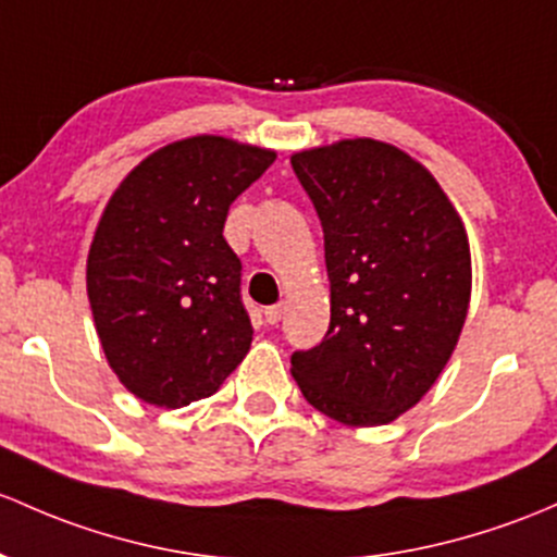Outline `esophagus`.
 Listing matches in <instances>:
<instances>
[{"label":"esophagus","instance_id":"1","mask_svg":"<svg viewBox=\"0 0 557 557\" xmlns=\"http://www.w3.org/2000/svg\"><path fill=\"white\" fill-rule=\"evenodd\" d=\"M283 312H285L283 304H274V307H267V309H263V320H267L269 325H277V323H280V318H283Z\"/></svg>","mask_w":557,"mask_h":557}]
</instances>
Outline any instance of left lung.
<instances>
[{
  "label": "left lung",
  "mask_w": 557,
  "mask_h": 557,
  "mask_svg": "<svg viewBox=\"0 0 557 557\" xmlns=\"http://www.w3.org/2000/svg\"><path fill=\"white\" fill-rule=\"evenodd\" d=\"M325 237L331 325L290 355L309 406L389 424L437 382L472 290L470 243L432 173L397 146L338 140L290 157Z\"/></svg>",
  "instance_id": "1"
}]
</instances>
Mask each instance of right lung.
I'll return each instance as SVG.
<instances>
[{
    "mask_svg": "<svg viewBox=\"0 0 557 557\" xmlns=\"http://www.w3.org/2000/svg\"><path fill=\"white\" fill-rule=\"evenodd\" d=\"M274 157L221 136L175 140L111 195L87 256V298L111 371L140 400H202L248 355L243 263L224 221Z\"/></svg>",
    "mask_w": 557,
    "mask_h": 557,
    "instance_id": "obj_1",
    "label": "right lung"
}]
</instances>
